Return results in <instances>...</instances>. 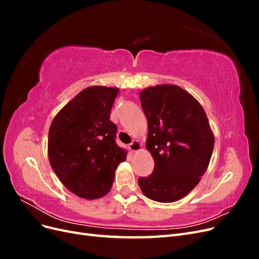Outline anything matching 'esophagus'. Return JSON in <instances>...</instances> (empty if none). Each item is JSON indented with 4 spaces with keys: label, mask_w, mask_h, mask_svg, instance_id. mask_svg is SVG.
Segmentation results:
<instances>
[{
    "label": "esophagus",
    "mask_w": 259,
    "mask_h": 259,
    "mask_svg": "<svg viewBox=\"0 0 259 259\" xmlns=\"http://www.w3.org/2000/svg\"><path fill=\"white\" fill-rule=\"evenodd\" d=\"M130 150L132 152H138V151H142V143L138 142V140H135V142H133L132 144H130Z\"/></svg>",
    "instance_id": "34e87169"
}]
</instances>
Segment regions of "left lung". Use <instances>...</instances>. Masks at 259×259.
Instances as JSON below:
<instances>
[{"label":"left lung","mask_w":259,"mask_h":259,"mask_svg":"<svg viewBox=\"0 0 259 259\" xmlns=\"http://www.w3.org/2000/svg\"><path fill=\"white\" fill-rule=\"evenodd\" d=\"M148 120L147 150L154 169L138 184L147 198L175 202L204 175L215 138L204 109L190 93L174 84L149 86L139 94Z\"/></svg>","instance_id":"obj_1"}]
</instances>
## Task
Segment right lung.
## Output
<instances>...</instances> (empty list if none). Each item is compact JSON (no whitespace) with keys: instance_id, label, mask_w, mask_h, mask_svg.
Masks as SVG:
<instances>
[{"instance_id":"obj_1","label":"right lung","mask_w":259,"mask_h":259,"mask_svg":"<svg viewBox=\"0 0 259 259\" xmlns=\"http://www.w3.org/2000/svg\"><path fill=\"white\" fill-rule=\"evenodd\" d=\"M120 90L90 86L55 115L49 131L51 166L69 191L86 200L110 191L127 151L115 144L110 112Z\"/></svg>"}]
</instances>
